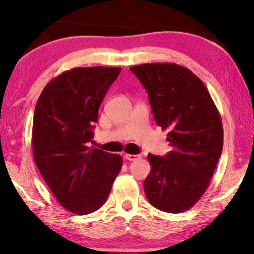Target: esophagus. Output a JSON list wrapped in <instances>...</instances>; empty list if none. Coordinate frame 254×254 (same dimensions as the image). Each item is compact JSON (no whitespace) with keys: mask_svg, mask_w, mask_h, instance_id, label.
I'll list each match as a JSON object with an SVG mask.
<instances>
[{"mask_svg":"<svg viewBox=\"0 0 254 254\" xmlns=\"http://www.w3.org/2000/svg\"><path fill=\"white\" fill-rule=\"evenodd\" d=\"M125 158L127 159V161H137V159L141 158L140 155H131V154H126L125 155Z\"/></svg>","mask_w":254,"mask_h":254,"instance_id":"obj_1","label":"esophagus"}]
</instances>
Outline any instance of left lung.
Returning <instances> with one entry per match:
<instances>
[{"label": "left lung", "mask_w": 254, "mask_h": 254, "mask_svg": "<svg viewBox=\"0 0 254 254\" xmlns=\"http://www.w3.org/2000/svg\"><path fill=\"white\" fill-rule=\"evenodd\" d=\"M149 93L156 124L169 130L172 150L149 154L144 193L166 213H184L210 185L223 148L220 112L203 82L189 68L169 62L130 67Z\"/></svg>", "instance_id": "obj_1"}]
</instances>
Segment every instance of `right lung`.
<instances>
[{
    "instance_id": "add662e5",
    "label": "right lung",
    "mask_w": 254,
    "mask_h": 254,
    "mask_svg": "<svg viewBox=\"0 0 254 254\" xmlns=\"http://www.w3.org/2000/svg\"><path fill=\"white\" fill-rule=\"evenodd\" d=\"M120 67H78L61 72L41 91L34 110V163L59 203L77 215L106 202L123 157L88 147L92 125Z\"/></svg>"
}]
</instances>
